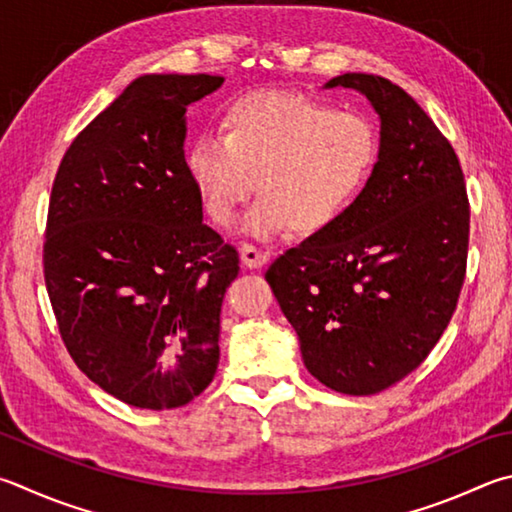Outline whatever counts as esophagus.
I'll list each match as a JSON object with an SVG mask.
<instances>
[{"label":"esophagus","instance_id":"34e87169","mask_svg":"<svg viewBox=\"0 0 512 512\" xmlns=\"http://www.w3.org/2000/svg\"><path fill=\"white\" fill-rule=\"evenodd\" d=\"M239 253H241V264L246 268H262L268 262V255L264 250H259L253 244H241Z\"/></svg>","mask_w":512,"mask_h":512}]
</instances>
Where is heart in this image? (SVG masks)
<instances>
[{
    "label": "heart",
    "instance_id": "heart-1",
    "mask_svg": "<svg viewBox=\"0 0 512 512\" xmlns=\"http://www.w3.org/2000/svg\"><path fill=\"white\" fill-rule=\"evenodd\" d=\"M376 163L378 134L365 116L277 89L232 100L221 132L199 134L185 154L201 206L219 226H232L257 179L262 197L244 221L257 239L336 226Z\"/></svg>",
    "mask_w": 512,
    "mask_h": 512
}]
</instances>
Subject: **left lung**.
Returning <instances> with one entry per match:
<instances>
[{
  "mask_svg": "<svg viewBox=\"0 0 512 512\" xmlns=\"http://www.w3.org/2000/svg\"><path fill=\"white\" fill-rule=\"evenodd\" d=\"M324 87L367 96L378 163L347 215L277 257L266 282L311 376L369 396L412 374L448 327L466 280L470 203L450 141L410 94L369 73Z\"/></svg>",
  "mask_w": 512,
  "mask_h": 512,
  "instance_id": "left-lung-1",
  "label": "left lung"
}]
</instances>
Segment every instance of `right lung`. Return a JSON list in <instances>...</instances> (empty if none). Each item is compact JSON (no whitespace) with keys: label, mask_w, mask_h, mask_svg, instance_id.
<instances>
[{"label":"right lung","mask_w":512,"mask_h":512,"mask_svg":"<svg viewBox=\"0 0 512 512\" xmlns=\"http://www.w3.org/2000/svg\"><path fill=\"white\" fill-rule=\"evenodd\" d=\"M221 76L152 73L100 111L55 174L44 282L64 347L118 401L172 410L217 374L239 255L203 224L185 111Z\"/></svg>","instance_id":"right-lung-1"}]
</instances>
